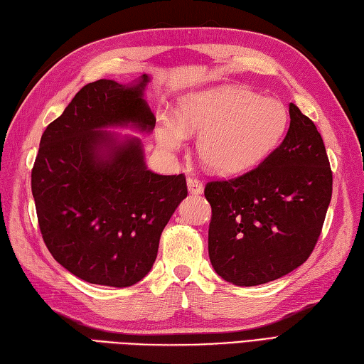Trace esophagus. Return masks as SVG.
<instances>
[{
  "label": "esophagus",
  "mask_w": 364,
  "mask_h": 364,
  "mask_svg": "<svg viewBox=\"0 0 364 364\" xmlns=\"http://www.w3.org/2000/svg\"><path fill=\"white\" fill-rule=\"evenodd\" d=\"M187 185H188V191L191 193V195H200V193L204 191V183L200 182L198 177L190 176L187 179Z\"/></svg>",
  "instance_id": "obj_1"
}]
</instances>
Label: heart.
I'll return each instance as SVG.
<instances>
[{"label": "heart", "mask_w": 364, "mask_h": 364, "mask_svg": "<svg viewBox=\"0 0 364 364\" xmlns=\"http://www.w3.org/2000/svg\"><path fill=\"white\" fill-rule=\"evenodd\" d=\"M288 112L284 104L241 85H218L187 95L181 117L164 115L157 127L161 148H183L190 134H200L199 157L220 174L246 171L271 154L284 136Z\"/></svg>", "instance_id": "b5f03b06"}]
</instances>
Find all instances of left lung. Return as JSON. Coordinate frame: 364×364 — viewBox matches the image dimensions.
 <instances>
[{"mask_svg":"<svg viewBox=\"0 0 364 364\" xmlns=\"http://www.w3.org/2000/svg\"><path fill=\"white\" fill-rule=\"evenodd\" d=\"M332 183L322 136L291 102L285 139L260 165L205 185L212 205L208 255L218 276L254 287L306 262L321 235Z\"/></svg>","mask_w":364,"mask_h":364,"instance_id":"1","label":"left lung"}]
</instances>
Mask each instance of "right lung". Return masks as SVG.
<instances>
[{"instance_id":"add662e5","label":"right lung","mask_w":364,"mask_h":364,"mask_svg":"<svg viewBox=\"0 0 364 364\" xmlns=\"http://www.w3.org/2000/svg\"><path fill=\"white\" fill-rule=\"evenodd\" d=\"M84 85L48 124L31 173L38 228L51 255L88 284L131 287L151 271L160 235L183 198V174L146 168L139 139L100 131L132 123L151 131L148 82Z\"/></svg>"}]
</instances>
